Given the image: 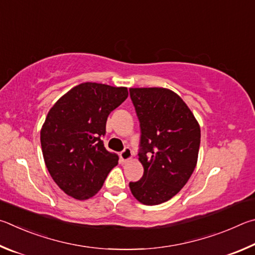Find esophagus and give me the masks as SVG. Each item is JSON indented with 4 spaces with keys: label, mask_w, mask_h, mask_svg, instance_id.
Instances as JSON below:
<instances>
[{
    "label": "esophagus",
    "mask_w": 255,
    "mask_h": 255,
    "mask_svg": "<svg viewBox=\"0 0 255 255\" xmlns=\"http://www.w3.org/2000/svg\"><path fill=\"white\" fill-rule=\"evenodd\" d=\"M120 157H121V160H122V162H128V160H131L132 157H133L131 149H130V148H125V149L122 151V152H121Z\"/></svg>",
    "instance_id": "1"
}]
</instances>
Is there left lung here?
<instances>
[{"label":"left lung","mask_w":255,"mask_h":255,"mask_svg":"<svg viewBox=\"0 0 255 255\" xmlns=\"http://www.w3.org/2000/svg\"><path fill=\"white\" fill-rule=\"evenodd\" d=\"M140 121L139 161L143 176L130 182L132 195L153 206L181 190L196 168L200 145L198 121L177 93L163 87L130 88Z\"/></svg>","instance_id":"1"}]
</instances>
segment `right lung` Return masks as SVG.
<instances>
[{
	"instance_id": "1",
	"label": "right lung",
	"mask_w": 255,
	"mask_h": 255,
	"mask_svg": "<svg viewBox=\"0 0 255 255\" xmlns=\"http://www.w3.org/2000/svg\"><path fill=\"white\" fill-rule=\"evenodd\" d=\"M127 87L82 83L64 94L40 131L44 163L53 181L70 197L95 196L119 157L104 148L110 113L127 100Z\"/></svg>"
}]
</instances>
